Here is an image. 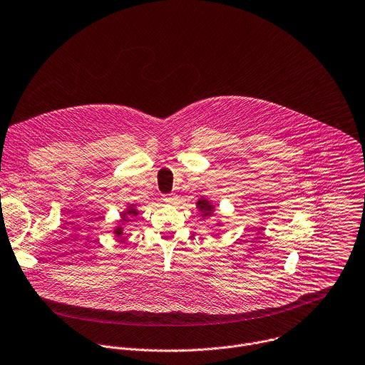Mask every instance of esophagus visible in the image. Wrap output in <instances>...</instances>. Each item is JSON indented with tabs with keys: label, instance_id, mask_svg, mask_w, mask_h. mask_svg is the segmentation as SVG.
<instances>
[{
	"label": "esophagus",
	"instance_id": "34e87169",
	"mask_svg": "<svg viewBox=\"0 0 365 365\" xmlns=\"http://www.w3.org/2000/svg\"><path fill=\"white\" fill-rule=\"evenodd\" d=\"M176 200H178V197H176L173 193L163 195V202H166V203H175Z\"/></svg>",
	"mask_w": 365,
	"mask_h": 365
}]
</instances>
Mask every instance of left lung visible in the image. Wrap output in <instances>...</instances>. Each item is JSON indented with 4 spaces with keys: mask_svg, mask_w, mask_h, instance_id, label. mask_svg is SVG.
<instances>
[{
    "mask_svg": "<svg viewBox=\"0 0 365 365\" xmlns=\"http://www.w3.org/2000/svg\"><path fill=\"white\" fill-rule=\"evenodd\" d=\"M196 205H197V209L203 213V216H212L213 215V206L210 205V202H207L205 199H200Z\"/></svg>",
    "mask_w": 365,
    "mask_h": 365,
    "instance_id": "8db88e82",
    "label": "left lung"
}]
</instances>
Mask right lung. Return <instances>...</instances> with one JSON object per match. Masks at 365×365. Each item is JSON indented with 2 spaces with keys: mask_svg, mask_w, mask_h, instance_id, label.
<instances>
[{
  "mask_svg": "<svg viewBox=\"0 0 365 365\" xmlns=\"http://www.w3.org/2000/svg\"><path fill=\"white\" fill-rule=\"evenodd\" d=\"M135 216H138V210H136V209L133 207V205H132L130 207H128L126 212L122 213V222L126 223L128 220H130V217H135ZM122 232H123V227H122V226H119V227L115 229V235H116V236H120Z\"/></svg>",
  "mask_w": 365,
  "mask_h": 365,
  "instance_id": "1",
  "label": "right lung"
}]
</instances>
